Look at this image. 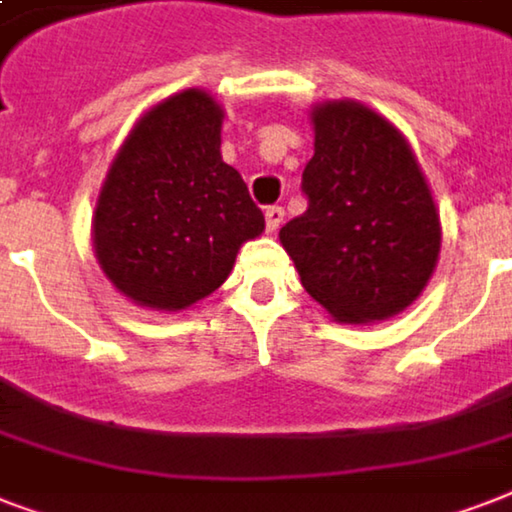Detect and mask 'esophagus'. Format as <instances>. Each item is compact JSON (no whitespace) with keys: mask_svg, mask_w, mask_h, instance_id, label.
I'll return each mask as SVG.
<instances>
[{"mask_svg":"<svg viewBox=\"0 0 512 512\" xmlns=\"http://www.w3.org/2000/svg\"><path fill=\"white\" fill-rule=\"evenodd\" d=\"M281 223H284V209L276 207V204L265 209V228H268V231L276 233V231H279Z\"/></svg>","mask_w":512,"mask_h":512,"instance_id":"1","label":"esophagus"}]
</instances>
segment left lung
Listing matches in <instances>:
<instances>
[{
  "label": "left lung",
  "instance_id": "obj_1",
  "mask_svg": "<svg viewBox=\"0 0 512 512\" xmlns=\"http://www.w3.org/2000/svg\"><path fill=\"white\" fill-rule=\"evenodd\" d=\"M308 209L279 231L305 292L340 324L385 321L428 287L441 220L412 146L356 100L313 106Z\"/></svg>",
  "mask_w": 512,
  "mask_h": 512
}]
</instances>
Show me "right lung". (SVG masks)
Listing matches in <instances>:
<instances>
[{"label": "right lung", "mask_w": 512, "mask_h": 512, "mask_svg": "<svg viewBox=\"0 0 512 512\" xmlns=\"http://www.w3.org/2000/svg\"><path fill=\"white\" fill-rule=\"evenodd\" d=\"M223 108L183 90L148 108L119 148L92 217L100 268L143 308L183 311L212 295L239 247L265 231L247 183L220 156Z\"/></svg>", "instance_id": "obj_1"}]
</instances>
